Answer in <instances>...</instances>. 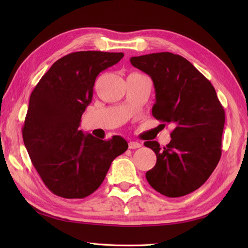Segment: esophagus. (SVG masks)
Wrapping results in <instances>:
<instances>
[{
    "mask_svg": "<svg viewBox=\"0 0 248 248\" xmlns=\"http://www.w3.org/2000/svg\"><path fill=\"white\" fill-rule=\"evenodd\" d=\"M141 145L140 143H139V141H130L129 143V148L130 149H138L140 148Z\"/></svg>",
    "mask_w": 248,
    "mask_h": 248,
    "instance_id": "1",
    "label": "esophagus"
}]
</instances>
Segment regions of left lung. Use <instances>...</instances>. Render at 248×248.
I'll list each match as a JSON object with an SVG mask.
<instances>
[{"label":"left lung","instance_id":"8db88e82","mask_svg":"<svg viewBox=\"0 0 248 248\" xmlns=\"http://www.w3.org/2000/svg\"><path fill=\"white\" fill-rule=\"evenodd\" d=\"M154 82L155 103L152 115L173 124L170 144L161 148L146 141L156 155V163L146 172L147 181L167 197H181L208 180L222 155L225 110L217 92L184 57L161 52L130 59Z\"/></svg>","mask_w":248,"mask_h":248}]
</instances>
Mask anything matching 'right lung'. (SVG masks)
Returning a JSON list of instances; mask_svg holds the SVG:
<instances>
[{"mask_svg":"<svg viewBox=\"0 0 248 248\" xmlns=\"http://www.w3.org/2000/svg\"><path fill=\"white\" fill-rule=\"evenodd\" d=\"M123 57L124 53L73 52L56 61L31 93L23 141L37 172L57 196L73 199L93 194L115 157L128 149L121 136L103 140L78 129L96 78Z\"/></svg>","mask_w":248,"mask_h":248,"instance_id":"obj_1","label":"right lung"}]
</instances>
